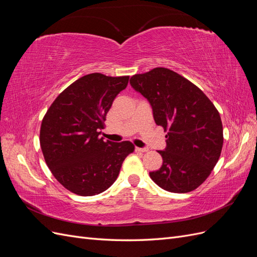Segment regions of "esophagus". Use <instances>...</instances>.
<instances>
[{"label":"esophagus","mask_w":257,"mask_h":257,"mask_svg":"<svg viewBox=\"0 0 257 257\" xmlns=\"http://www.w3.org/2000/svg\"><path fill=\"white\" fill-rule=\"evenodd\" d=\"M136 151H138V152H148V151H149V149H148L147 147H145V148H138V147H136Z\"/></svg>","instance_id":"1"}]
</instances>
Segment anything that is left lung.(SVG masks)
I'll use <instances>...</instances> for the list:
<instances>
[{
  "mask_svg": "<svg viewBox=\"0 0 257 257\" xmlns=\"http://www.w3.org/2000/svg\"><path fill=\"white\" fill-rule=\"evenodd\" d=\"M130 83L148 99L157 125L168 131L158 151L163 165L150 177L163 190L188 193L203 183L219 161L223 126L219 111L205 93L168 68L134 75Z\"/></svg>",
  "mask_w": 257,
  "mask_h": 257,
  "instance_id": "left-lung-1",
  "label": "left lung"
}]
</instances>
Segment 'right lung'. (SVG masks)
<instances>
[{"label":"right lung","mask_w":257,"mask_h":257,"mask_svg":"<svg viewBox=\"0 0 257 257\" xmlns=\"http://www.w3.org/2000/svg\"><path fill=\"white\" fill-rule=\"evenodd\" d=\"M128 78L85 75L62 92L44 116L40 142L46 164L77 195H97L110 188L123 161L134 151L130 142L99 138L106 114Z\"/></svg>","instance_id":"add662e5"}]
</instances>
